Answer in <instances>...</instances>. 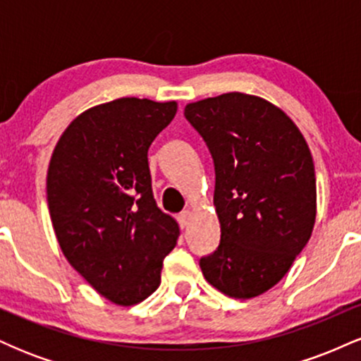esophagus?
Segmentation results:
<instances>
[{"instance_id": "esophagus-1", "label": "esophagus", "mask_w": 361, "mask_h": 361, "mask_svg": "<svg viewBox=\"0 0 361 361\" xmlns=\"http://www.w3.org/2000/svg\"><path fill=\"white\" fill-rule=\"evenodd\" d=\"M190 221H192V212H190V210H185V212H181L180 215H178V222H180L181 227L188 226Z\"/></svg>"}]
</instances>
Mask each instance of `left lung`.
<instances>
[{
  "instance_id": "1",
  "label": "left lung",
  "mask_w": 361,
  "mask_h": 361,
  "mask_svg": "<svg viewBox=\"0 0 361 361\" xmlns=\"http://www.w3.org/2000/svg\"><path fill=\"white\" fill-rule=\"evenodd\" d=\"M185 117L215 166L217 251L200 259L205 280L233 299H252L287 275L312 235L316 173L304 135L283 110L256 94L188 103Z\"/></svg>"
}]
</instances>
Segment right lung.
Listing matches in <instances>:
<instances>
[{"mask_svg": "<svg viewBox=\"0 0 361 361\" xmlns=\"http://www.w3.org/2000/svg\"><path fill=\"white\" fill-rule=\"evenodd\" d=\"M176 102L117 98L66 127L47 171L54 233L69 264L117 305L161 283L180 226L152 195L147 149L175 118Z\"/></svg>", "mask_w": 361, "mask_h": 361, "instance_id": "right-lung-1", "label": "right lung"}]
</instances>
